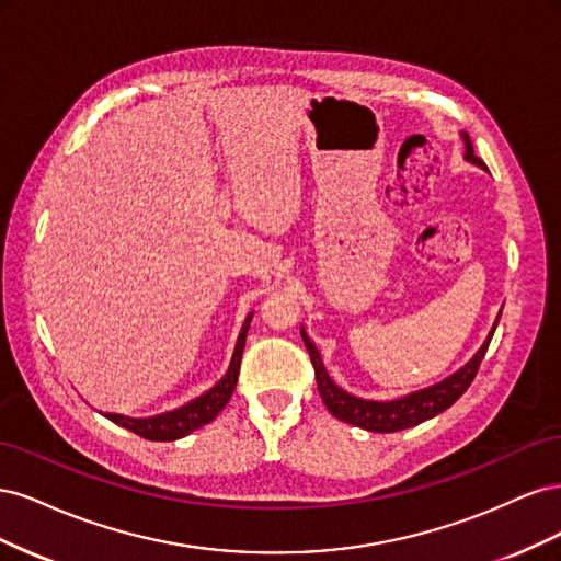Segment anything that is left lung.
Returning a JSON list of instances; mask_svg holds the SVG:
<instances>
[{
  "label": "left lung",
  "mask_w": 561,
  "mask_h": 561,
  "mask_svg": "<svg viewBox=\"0 0 561 561\" xmlns=\"http://www.w3.org/2000/svg\"><path fill=\"white\" fill-rule=\"evenodd\" d=\"M463 145H466V154L463 159L472 165H480L486 171V165L482 159L474 157L472 151V142L468 138V133H461ZM501 318V313H499ZM499 318L494 322V328L486 334L484 344L478 348V353L472 355V358L461 367L456 369L454 375H449L447 379L437 381L428 388H421L414 390L410 396H402L396 400H365L358 396H351L342 386H336L332 381V377L328 375L325 365H322L320 353L316 348V344L309 339L307 330L301 328V339H304V346H307L309 355H311V363L316 369V381H318V393L325 402V407L330 410L332 416H336L339 421L351 423V426H358L363 431L369 433H396V431H404V428H412L416 423L428 421L433 416H437L439 412H445L447 407H451L458 398H461L468 386L472 383L474 375H478L480 363L484 358V353L489 348L491 336H494V330L499 325Z\"/></svg>",
  "instance_id": "1"
}]
</instances>
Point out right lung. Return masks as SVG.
Returning <instances> with one entry per match:
<instances>
[{"mask_svg": "<svg viewBox=\"0 0 561 561\" xmlns=\"http://www.w3.org/2000/svg\"><path fill=\"white\" fill-rule=\"evenodd\" d=\"M250 320H252V313H248L243 328L239 332V339H236V348L225 377L219 379L210 390H206V393L178 407V410L163 412L157 416H142V419H133L124 414H105V416L114 421L116 426H122L145 439H151V443H173V439H180L184 435L198 431L201 426H206V423H210L219 412L225 410V404L233 396L236 381H239V369H241Z\"/></svg>", "mask_w": 561, "mask_h": 561, "instance_id": "right-lung-1", "label": "right lung"}]
</instances>
